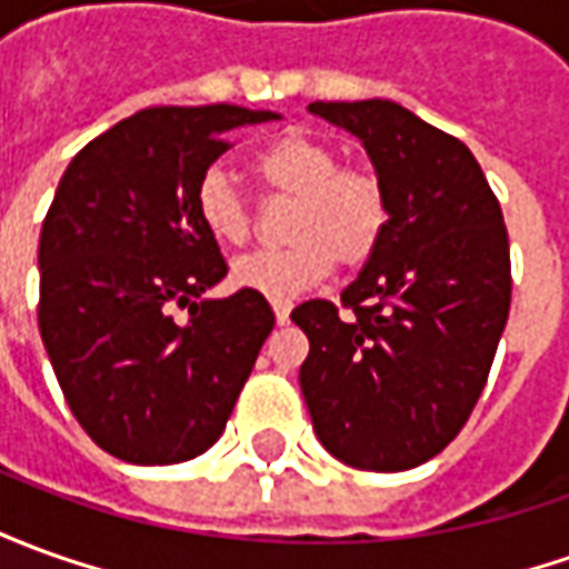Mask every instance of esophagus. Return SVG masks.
<instances>
[{
    "instance_id": "esophagus-1",
    "label": "esophagus",
    "mask_w": 569,
    "mask_h": 569,
    "mask_svg": "<svg viewBox=\"0 0 569 569\" xmlns=\"http://www.w3.org/2000/svg\"><path fill=\"white\" fill-rule=\"evenodd\" d=\"M272 312H276L278 325H288V319H291V303L288 300H272Z\"/></svg>"
}]
</instances>
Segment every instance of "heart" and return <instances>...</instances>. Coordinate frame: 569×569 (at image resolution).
Listing matches in <instances>:
<instances>
[{
    "label": "heart",
    "instance_id": "heart-1",
    "mask_svg": "<svg viewBox=\"0 0 569 569\" xmlns=\"http://www.w3.org/2000/svg\"><path fill=\"white\" fill-rule=\"evenodd\" d=\"M262 182L297 198L288 217L291 244L253 250L232 262V284L266 300H288L331 276L335 262L362 266L387 232V191L378 176L343 167L335 148L309 136H284L260 158ZM194 207L219 244H244L253 229L247 194L222 167L203 172Z\"/></svg>",
    "mask_w": 569,
    "mask_h": 569
}]
</instances>
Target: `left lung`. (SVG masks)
Instances as JSON below:
<instances>
[{
  "label": "left lung",
  "mask_w": 569,
  "mask_h": 569,
  "mask_svg": "<svg viewBox=\"0 0 569 569\" xmlns=\"http://www.w3.org/2000/svg\"><path fill=\"white\" fill-rule=\"evenodd\" d=\"M309 113L366 148L387 232L340 293L293 309L309 337L300 390L325 449L359 471H409L456 440L480 399L511 307L501 207L468 144L387 98Z\"/></svg>",
  "instance_id": "8db88e82"
}]
</instances>
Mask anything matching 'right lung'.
<instances>
[{
  "instance_id": "right-lung-1",
  "label": "right lung",
  "mask_w": 569,
  "mask_h": 569,
  "mask_svg": "<svg viewBox=\"0 0 569 569\" xmlns=\"http://www.w3.org/2000/svg\"><path fill=\"white\" fill-rule=\"evenodd\" d=\"M266 120L281 113L144 108L58 182L39 234V335L70 411L120 461L207 452L276 325L260 293L203 297L229 269L194 207L226 132Z\"/></svg>"
}]
</instances>
